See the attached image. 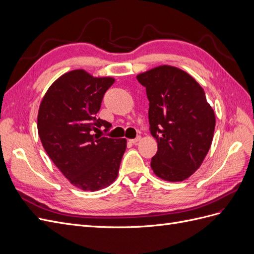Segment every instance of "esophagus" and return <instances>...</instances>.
Returning <instances> with one entry per match:
<instances>
[{"instance_id":"1","label":"esophagus","mask_w":254,"mask_h":254,"mask_svg":"<svg viewBox=\"0 0 254 254\" xmlns=\"http://www.w3.org/2000/svg\"><path fill=\"white\" fill-rule=\"evenodd\" d=\"M140 139H141V136H136L135 139H131V140H129L130 141V143H132V144H135V143H137L140 141Z\"/></svg>"}]
</instances>
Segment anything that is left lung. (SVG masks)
Returning <instances> with one entry per match:
<instances>
[{
  "instance_id": "8db88e82",
  "label": "left lung",
  "mask_w": 254,
  "mask_h": 254,
  "mask_svg": "<svg viewBox=\"0 0 254 254\" xmlns=\"http://www.w3.org/2000/svg\"><path fill=\"white\" fill-rule=\"evenodd\" d=\"M136 79L146 88L149 130L158 143L152 171L163 180L183 181L198 170L211 147L212 107L200 84L178 67L161 65Z\"/></svg>"
}]
</instances>
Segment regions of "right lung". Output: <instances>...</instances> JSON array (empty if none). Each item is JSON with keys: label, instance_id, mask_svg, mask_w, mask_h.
Segmentation results:
<instances>
[{"label": "right lung", "instance_id": "obj_1", "mask_svg": "<svg viewBox=\"0 0 254 254\" xmlns=\"http://www.w3.org/2000/svg\"><path fill=\"white\" fill-rule=\"evenodd\" d=\"M114 82L83 70L64 74L45 93L38 113V133L49 157L74 187L98 190L117 179L126 139L94 134L111 124L96 118Z\"/></svg>", "mask_w": 254, "mask_h": 254}]
</instances>
